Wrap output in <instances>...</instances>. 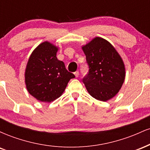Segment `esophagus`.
Wrapping results in <instances>:
<instances>
[{
    "instance_id": "1",
    "label": "esophagus",
    "mask_w": 150,
    "mask_h": 150,
    "mask_svg": "<svg viewBox=\"0 0 150 150\" xmlns=\"http://www.w3.org/2000/svg\"><path fill=\"white\" fill-rule=\"evenodd\" d=\"M74 75H75V77H77L79 76V72H78V71H76V72H75V73H74Z\"/></svg>"
}]
</instances>
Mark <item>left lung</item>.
I'll return each mask as SVG.
<instances>
[{"mask_svg":"<svg viewBox=\"0 0 150 150\" xmlns=\"http://www.w3.org/2000/svg\"><path fill=\"white\" fill-rule=\"evenodd\" d=\"M89 67L82 79L92 97L106 101L118 92L125 80L123 60L114 47L105 39L96 37L82 46Z\"/></svg>","mask_w":150,"mask_h":150,"instance_id":"1","label":"left lung"}]
</instances>
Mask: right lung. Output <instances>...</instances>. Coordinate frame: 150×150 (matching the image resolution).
<instances>
[{
	"mask_svg": "<svg viewBox=\"0 0 150 150\" xmlns=\"http://www.w3.org/2000/svg\"><path fill=\"white\" fill-rule=\"evenodd\" d=\"M58 48L43 42L31 54L25 70V83L28 92L37 100L51 102L63 94L70 79L75 77L58 60Z\"/></svg>",
	"mask_w": 150,
	"mask_h": 150,
	"instance_id": "1",
	"label": "right lung"
}]
</instances>
